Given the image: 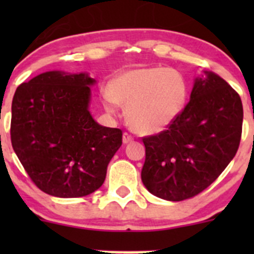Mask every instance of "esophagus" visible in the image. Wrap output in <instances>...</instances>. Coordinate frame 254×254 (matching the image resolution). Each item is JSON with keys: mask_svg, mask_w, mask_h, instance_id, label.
Listing matches in <instances>:
<instances>
[{"mask_svg": "<svg viewBox=\"0 0 254 254\" xmlns=\"http://www.w3.org/2000/svg\"><path fill=\"white\" fill-rule=\"evenodd\" d=\"M132 140H134V137H132L130 134H127V132H124V134H123V142L124 143L131 142Z\"/></svg>", "mask_w": 254, "mask_h": 254, "instance_id": "34e87169", "label": "esophagus"}]
</instances>
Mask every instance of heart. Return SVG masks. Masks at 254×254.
<instances>
[{"label":"heart","mask_w":254,"mask_h":254,"mask_svg":"<svg viewBox=\"0 0 254 254\" xmlns=\"http://www.w3.org/2000/svg\"><path fill=\"white\" fill-rule=\"evenodd\" d=\"M189 87L179 71L146 67L124 72L114 79L111 93L104 97L108 112L127 106L129 124L140 134L163 131L176 122L188 99Z\"/></svg>","instance_id":"heart-1"}]
</instances>
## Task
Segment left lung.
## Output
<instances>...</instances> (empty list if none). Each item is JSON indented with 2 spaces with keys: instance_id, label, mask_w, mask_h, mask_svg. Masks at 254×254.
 <instances>
[{
  "instance_id": "obj_1",
  "label": "left lung",
  "mask_w": 254,
  "mask_h": 254,
  "mask_svg": "<svg viewBox=\"0 0 254 254\" xmlns=\"http://www.w3.org/2000/svg\"><path fill=\"white\" fill-rule=\"evenodd\" d=\"M240 96L225 79L205 71L195 78L190 101L176 122L142 139L143 186L171 201L193 198L222 173L236 155L242 135Z\"/></svg>"
}]
</instances>
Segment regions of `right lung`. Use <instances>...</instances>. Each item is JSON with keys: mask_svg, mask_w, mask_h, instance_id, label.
Listing matches in <instances>:
<instances>
[{"mask_svg": "<svg viewBox=\"0 0 254 254\" xmlns=\"http://www.w3.org/2000/svg\"><path fill=\"white\" fill-rule=\"evenodd\" d=\"M96 79L49 71L17 88L11 141L33 183L59 198H78L103 184L123 131L102 127L88 111Z\"/></svg>", "mask_w": 254, "mask_h": 254, "instance_id": "1", "label": "right lung"}]
</instances>
